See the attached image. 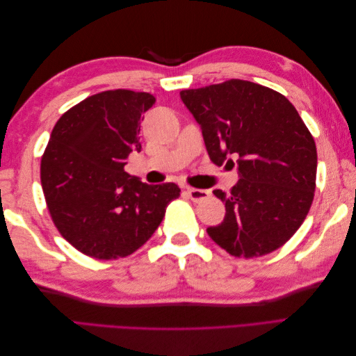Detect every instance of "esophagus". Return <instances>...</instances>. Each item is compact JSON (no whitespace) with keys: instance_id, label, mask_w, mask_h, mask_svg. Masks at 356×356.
<instances>
[{"instance_id":"1","label":"esophagus","mask_w":356,"mask_h":356,"mask_svg":"<svg viewBox=\"0 0 356 356\" xmlns=\"http://www.w3.org/2000/svg\"><path fill=\"white\" fill-rule=\"evenodd\" d=\"M187 195L193 202H203L209 197V191L208 190H202V188H191L187 187Z\"/></svg>"}]
</instances>
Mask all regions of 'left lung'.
Wrapping results in <instances>:
<instances>
[{"label":"left lung","instance_id":"1","mask_svg":"<svg viewBox=\"0 0 356 356\" xmlns=\"http://www.w3.org/2000/svg\"><path fill=\"white\" fill-rule=\"evenodd\" d=\"M179 95L213 163L233 168L238 157V184L229 195L213 190L225 217L207 229L209 238L234 257L273 252L293 238L314 202V136L294 105L261 84L233 79Z\"/></svg>","mask_w":356,"mask_h":356}]
</instances>
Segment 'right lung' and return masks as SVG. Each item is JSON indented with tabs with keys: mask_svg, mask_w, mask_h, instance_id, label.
Returning a JSON list of instances; mask_svg holds the SVG:
<instances>
[{
	"mask_svg": "<svg viewBox=\"0 0 356 356\" xmlns=\"http://www.w3.org/2000/svg\"><path fill=\"white\" fill-rule=\"evenodd\" d=\"M147 92L106 90L74 105L55 124L41 157V187L56 229L75 250L115 260L141 248L179 196L174 182L149 186L124 172L141 152Z\"/></svg>",
	"mask_w": 356,
	"mask_h": 356,
	"instance_id": "add662e5",
	"label": "right lung"
}]
</instances>
